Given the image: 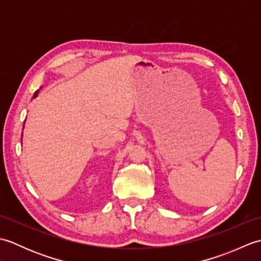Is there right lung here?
I'll return each mask as SVG.
<instances>
[{"mask_svg": "<svg viewBox=\"0 0 261 261\" xmlns=\"http://www.w3.org/2000/svg\"><path fill=\"white\" fill-rule=\"evenodd\" d=\"M36 95H37V92H36Z\"/></svg>", "mask_w": 261, "mask_h": 261, "instance_id": "add662e5", "label": "right lung"}]
</instances>
